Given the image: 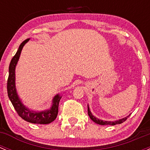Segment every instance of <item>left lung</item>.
Listing matches in <instances>:
<instances>
[{
	"mask_svg": "<svg viewBox=\"0 0 150 150\" xmlns=\"http://www.w3.org/2000/svg\"><path fill=\"white\" fill-rule=\"evenodd\" d=\"M88 115L90 117V118L93 120V122H96V123L99 124V125H117V124H120L122 122H123L124 121L126 120V119L129 117V115H128L127 117H123L122 119H119L117 120H115V121H108V120H100V119L97 118V117H95L94 115H93V114L91 112L90 109H89L88 104Z\"/></svg>",
	"mask_w": 150,
	"mask_h": 150,
	"instance_id": "8db88e82",
	"label": "left lung"
}]
</instances>
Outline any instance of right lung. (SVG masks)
I'll return each instance as SVG.
<instances>
[{
    "label": "right lung",
    "mask_w": 150,
    "mask_h": 150,
    "mask_svg": "<svg viewBox=\"0 0 150 150\" xmlns=\"http://www.w3.org/2000/svg\"><path fill=\"white\" fill-rule=\"evenodd\" d=\"M30 40V38L24 40L19 46L14 57L12 58L8 68V78L7 81V91L11 102L13 104L16 112L23 120L31 123L48 124L54 121L58 115V109L59 101L62 98L60 93H57L53 98L50 108L43 111H36L30 109L23 104L19 98L16 88V75L15 69L19 59L21 52L24 46Z\"/></svg>",
    "instance_id": "add662e5"
}]
</instances>
